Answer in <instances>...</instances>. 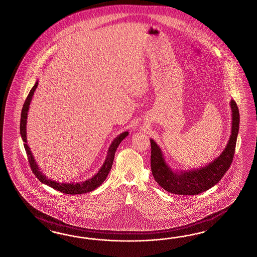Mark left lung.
I'll list each match as a JSON object with an SVG mask.
<instances>
[{
	"label": "left lung",
	"instance_id": "8db88e82",
	"mask_svg": "<svg viewBox=\"0 0 257 257\" xmlns=\"http://www.w3.org/2000/svg\"><path fill=\"white\" fill-rule=\"evenodd\" d=\"M232 111L231 135L225 150L213 162L199 169L189 171L172 170L163 157V151L151 139V172L155 181L166 191L177 195H198L216 185L224 176L235 153L239 113L236 102L230 101Z\"/></svg>",
	"mask_w": 257,
	"mask_h": 257
}]
</instances>
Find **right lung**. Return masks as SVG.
Masks as SVG:
<instances>
[{"instance_id": "1", "label": "right lung", "mask_w": 257, "mask_h": 257, "mask_svg": "<svg viewBox=\"0 0 257 257\" xmlns=\"http://www.w3.org/2000/svg\"><path fill=\"white\" fill-rule=\"evenodd\" d=\"M38 86V81L35 82L34 86L32 88L30 94H28V97L26 99L25 103L22 107V111H21V118H20V135L22 140L24 142V148H25L28 159H29V163L31 165L33 174L37 177L40 182L44 183L45 185L49 186L51 188H55L56 190H58L62 193L66 194H83V193H87L93 191L95 188H98L103 182L105 181L106 176L108 175L109 171L112 167L113 160H114V155L116 150L118 148L119 143L124 139V138L129 135L128 132H123L120 135H119L116 138H114L112 143L109 146L107 154H106V160L103 163V165L101 166L100 169L98 171L97 174H95L94 176H92L91 178H89L87 180L83 182H79V183H58L55 180L48 179V177H46V175L43 174V172H41V169L39 168V165L35 162V159L32 155V151L30 147L28 146V141H27V118H28V111L30 108V105L32 102V96L34 94V92L36 90Z\"/></svg>"}]
</instances>
